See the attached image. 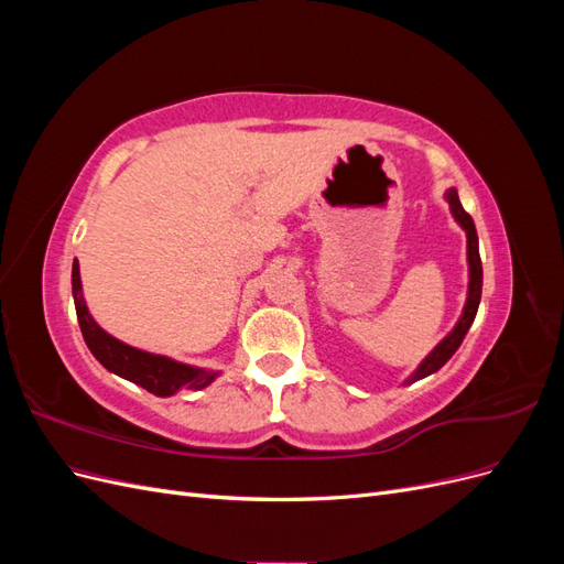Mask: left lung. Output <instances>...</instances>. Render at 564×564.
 <instances>
[{"instance_id": "obj_1", "label": "left lung", "mask_w": 564, "mask_h": 564, "mask_svg": "<svg viewBox=\"0 0 564 564\" xmlns=\"http://www.w3.org/2000/svg\"><path fill=\"white\" fill-rule=\"evenodd\" d=\"M445 197L449 199V207H452V214L454 218L460 224V228L466 230L468 235V265H470V284H468V301H466V308H464V315H460L458 324L454 327V332L442 340V344L425 357V360L421 362V367L414 371V377L409 379L406 383H412L416 379H423L429 377V373L437 371L442 365H445L449 357L458 350V346L464 344V338L470 329V324L477 315V305H480V296H482V261H480V251H477V232H475V224L470 214H466V209L460 207L458 202V195L452 187V191L445 193Z\"/></svg>"}]
</instances>
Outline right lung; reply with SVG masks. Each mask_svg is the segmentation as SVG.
<instances>
[{
    "label": "right lung",
    "instance_id": "obj_1",
    "mask_svg": "<svg viewBox=\"0 0 564 564\" xmlns=\"http://www.w3.org/2000/svg\"><path fill=\"white\" fill-rule=\"evenodd\" d=\"M73 296H75V308H77V319H79L84 340H87V346L94 352L96 360L106 369L115 371L117 377L133 381L135 386H141L148 392H152V395H160V398L174 395L176 390H202L216 379V371L195 369V367L169 360V357H162V355L143 352L139 348L122 344V340H117L100 329L91 319L87 305H84L77 259L73 263Z\"/></svg>",
    "mask_w": 564,
    "mask_h": 564
}]
</instances>
